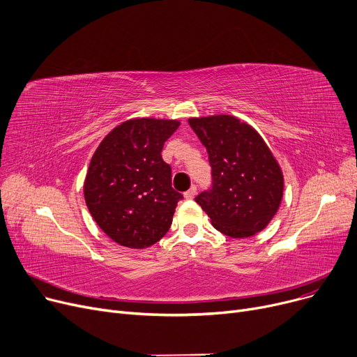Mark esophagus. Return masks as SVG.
<instances>
[{
  "mask_svg": "<svg viewBox=\"0 0 357 357\" xmlns=\"http://www.w3.org/2000/svg\"><path fill=\"white\" fill-rule=\"evenodd\" d=\"M195 195H197V186H191V188L183 194V197H185L186 199H194Z\"/></svg>",
  "mask_w": 357,
  "mask_h": 357,
  "instance_id": "1",
  "label": "esophagus"
}]
</instances>
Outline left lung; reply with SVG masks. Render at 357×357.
Segmentation results:
<instances>
[{
    "label": "left lung",
    "mask_w": 357,
    "mask_h": 357,
    "mask_svg": "<svg viewBox=\"0 0 357 357\" xmlns=\"http://www.w3.org/2000/svg\"><path fill=\"white\" fill-rule=\"evenodd\" d=\"M207 149L211 186L195 201L214 229L234 238L264 230L284 195V175L266 143L233 116L190 119Z\"/></svg>",
    "instance_id": "left-lung-1"
}]
</instances>
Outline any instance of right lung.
Instances as JSON below:
<instances>
[{
    "label": "right lung",
    "mask_w": 357,
    "mask_h": 357,
    "mask_svg": "<svg viewBox=\"0 0 357 357\" xmlns=\"http://www.w3.org/2000/svg\"><path fill=\"white\" fill-rule=\"evenodd\" d=\"M176 120L135 119L117 126L93 153L84 183L86 207L100 229L130 249L155 245L183 197L162 159Z\"/></svg>",
    "instance_id": "add662e5"
}]
</instances>
